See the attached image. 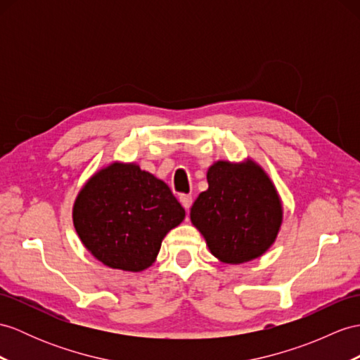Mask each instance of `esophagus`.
<instances>
[{"label": "esophagus", "instance_id": "34e87169", "mask_svg": "<svg viewBox=\"0 0 360 360\" xmlns=\"http://www.w3.org/2000/svg\"><path fill=\"white\" fill-rule=\"evenodd\" d=\"M180 203H181V206L185 207L186 210H189V207L192 206V197H191V195H186V194L180 195Z\"/></svg>", "mask_w": 360, "mask_h": 360}]
</instances>
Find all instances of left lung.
<instances>
[{"mask_svg":"<svg viewBox=\"0 0 360 360\" xmlns=\"http://www.w3.org/2000/svg\"><path fill=\"white\" fill-rule=\"evenodd\" d=\"M209 188L191 207V223L210 253L224 264H243L264 255L281 231L284 207L262 166L217 160L207 169Z\"/></svg>","mask_w":360,"mask_h":360,"instance_id":"left-lung-1","label":"left lung"}]
</instances>
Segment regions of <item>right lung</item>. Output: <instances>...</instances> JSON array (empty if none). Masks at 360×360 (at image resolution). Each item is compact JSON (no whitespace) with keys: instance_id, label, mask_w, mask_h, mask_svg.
<instances>
[{"instance_id":"right-lung-1","label":"right lung","mask_w":360,"mask_h":360,"mask_svg":"<svg viewBox=\"0 0 360 360\" xmlns=\"http://www.w3.org/2000/svg\"><path fill=\"white\" fill-rule=\"evenodd\" d=\"M165 181L136 162L114 160L84 183L73 203V226L84 248L103 266L143 271L162 241L185 220Z\"/></svg>"}]
</instances>
